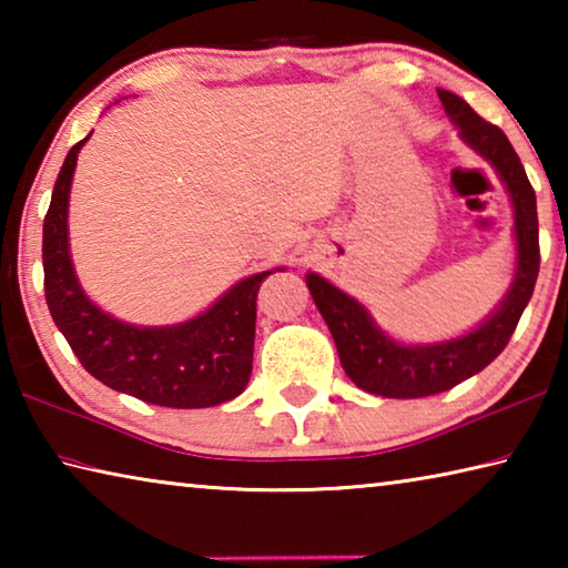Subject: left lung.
Returning <instances> with one entry per match:
<instances>
[{
  "instance_id": "1",
  "label": "left lung",
  "mask_w": 568,
  "mask_h": 568,
  "mask_svg": "<svg viewBox=\"0 0 568 568\" xmlns=\"http://www.w3.org/2000/svg\"><path fill=\"white\" fill-rule=\"evenodd\" d=\"M438 98L450 122L458 128L460 140L491 162L511 195L516 277L504 301L478 328L444 343L403 345L388 338L355 297L338 291L325 277L307 273V291L318 305L323 321L328 323L343 371L355 386L383 398L434 396L484 371L511 341L518 318L534 295L538 263H541L536 192L511 142L496 124L478 118L458 94L438 90Z\"/></svg>"
}]
</instances>
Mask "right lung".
<instances>
[{
    "label": "right lung",
    "instance_id": "1",
    "mask_svg": "<svg viewBox=\"0 0 568 568\" xmlns=\"http://www.w3.org/2000/svg\"><path fill=\"white\" fill-rule=\"evenodd\" d=\"M88 140L67 152L44 215V295L54 325L84 371L112 390L168 408H210L233 400L253 371L255 297L273 271L235 283L205 313L178 325L145 328L100 311L77 281L67 237L77 152Z\"/></svg>",
    "mask_w": 568,
    "mask_h": 568
}]
</instances>
